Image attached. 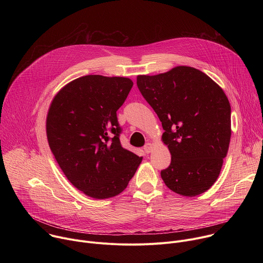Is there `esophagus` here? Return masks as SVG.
<instances>
[{
    "label": "esophagus",
    "mask_w": 263,
    "mask_h": 263,
    "mask_svg": "<svg viewBox=\"0 0 263 263\" xmlns=\"http://www.w3.org/2000/svg\"><path fill=\"white\" fill-rule=\"evenodd\" d=\"M143 149H144V152L145 153H151L152 152V149H153V144L152 143H149V142H147L144 146H143Z\"/></svg>",
    "instance_id": "esophagus-1"
}]
</instances>
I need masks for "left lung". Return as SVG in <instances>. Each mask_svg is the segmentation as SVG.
<instances>
[{
  "mask_svg": "<svg viewBox=\"0 0 263 263\" xmlns=\"http://www.w3.org/2000/svg\"><path fill=\"white\" fill-rule=\"evenodd\" d=\"M136 83L157 114L172 161L161 178L174 193L195 197L219 176L231 138V106L221 87L203 71L179 65L139 74Z\"/></svg>",
  "mask_w": 263,
  "mask_h": 263,
  "instance_id": "obj_1",
  "label": "left lung"
}]
</instances>
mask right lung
<instances>
[{"mask_svg":"<svg viewBox=\"0 0 263 263\" xmlns=\"http://www.w3.org/2000/svg\"><path fill=\"white\" fill-rule=\"evenodd\" d=\"M132 86L129 78L88 74L64 85L48 111L47 137L57 163L96 200L124 192L142 160L120 142L117 111Z\"/></svg>","mask_w":263,"mask_h":263,"instance_id":"obj_1","label":"right lung"}]
</instances>
